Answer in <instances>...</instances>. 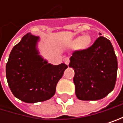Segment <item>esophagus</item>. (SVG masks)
<instances>
[{"instance_id": "34e87169", "label": "esophagus", "mask_w": 123, "mask_h": 123, "mask_svg": "<svg viewBox=\"0 0 123 123\" xmlns=\"http://www.w3.org/2000/svg\"><path fill=\"white\" fill-rule=\"evenodd\" d=\"M69 58L68 57H66L65 59H64V62H65V63L68 66V64H69Z\"/></svg>"}]
</instances>
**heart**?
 <instances>
[{
    "label": "heart",
    "mask_w": 123,
    "mask_h": 123,
    "mask_svg": "<svg viewBox=\"0 0 123 123\" xmlns=\"http://www.w3.org/2000/svg\"><path fill=\"white\" fill-rule=\"evenodd\" d=\"M92 37L90 35H84L81 37H77L76 38H74L72 43H71V45L74 47H77V49H88L89 46H90L91 43H92Z\"/></svg>",
    "instance_id": "obj_1"
}]
</instances>
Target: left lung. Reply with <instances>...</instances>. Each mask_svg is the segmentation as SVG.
I'll list each match as a JSON object with an SVG mask.
<instances>
[{"label":"left lung","mask_w":123,"mask_h":123,"mask_svg":"<svg viewBox=\"0 0 123 123\" xmlns=\"http://www.w3.org/2000/svg\"><path fill=\"white\" fill-rule=\"evenodd\" d=\"M87 49L76 51L70 57L73 68L75 94L80 100H98L114 88L117 59L109 40L101 36Z\"/></svg>","instance_id":"obj_1"}]
</instances>
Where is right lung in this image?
Listing matches in <instances>:
<instances>
[{"label":"right lung","instance_id":"right-lung-1","mask_svg":"<svg viewBox=\"0 0 123 123\" xmlns=\"http://www.w3.org/2000/svg\"><path fill=\"white\" fill-rule=\"evenodd\" d=\"M39 40V37L27 33L12 49L6 66V76L12 94L28 103L52 97L57 82L68 68L65 63L54 66L43 59L37 47Z\"/></svg>","mask_w":123,"mask_h":123}]
</instances>
